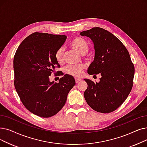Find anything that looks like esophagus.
<instances>
[{
  "label": "esophagus",
  "mask_w": 147,
  "mask_h": 147,
  "mask_svg": "<svg viewBox=\"0 0 147 147\" xmlns=\"http://www.w3.org/2000/svg\"><path fill=\"white\" fill-rule=\"evenodd\" d=\"M80 80H81V79H78V78H75V82H76V84H78V83H79V82H80Z\"/></svg>",
  "instance_id": "34e87169"
}]
</instances>
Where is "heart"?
<instances>
[{
    "label": "heart",
    "mask_w": 147,
    "mask_h": 147,
    "mask_svg": "<svg viewBox=\"0 0 147 147\" xmlns=\"http://www.w3.org/2000/svg\"><path fill=\"white\" fill-rule=\"evenodd\" d=\"M70 46L80 54L86 53L89 50V46L87 42L80 37L74 38L70 42ZM63 54H64V49L63 47L59 48L55 53V58L57 62L60 64L63 62ZM84 68V65L82 63L78 65H70L65 68V72L68 75L74 77H79L82 75Z\"/></svg>",
    "instance_id": "b5f03b06"
}]
</instances>
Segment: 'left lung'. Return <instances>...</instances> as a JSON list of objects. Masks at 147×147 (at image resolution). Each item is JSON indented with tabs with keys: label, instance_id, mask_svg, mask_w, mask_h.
<instances>
[{
	"label": "left lung",
	"instance_id": "1",
	"mask_svg": "<svg viewBox=\"0 0 147 147\" xmlns=\"http://www.w3.org/2000/svg\"><path fill=\"white\" fill-rule=\"evenodd\" d=\"M80 34L90 38L94 45V60L88 73L101 76L98 83L84 79L88 84L85 100L95 111L112 112L124 103L133 86L135 67L129 53L117 37L104 29L95 27Z\"/></svg>",
	"mask_w": 147,
	"mask_h": 147
}]
</instances>
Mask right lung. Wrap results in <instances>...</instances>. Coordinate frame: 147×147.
Listing matches in <instances>:
<instances>
[{
  "mask_svg": "<svg viewBox=\"0 0 147 147\" xmlns=\"http://www.w3.org/2000/svg\"><path fill=\"white\" fill-rule=\"evenodd\" d=\"M66 39L65 35L34 32L22 42L14 55L16 91L24 107L40 117L49 118L58 113L76 84L73 76L67 74L58 83L49 80L52 73H56L55 68H60L55 53Z\"/></svg>",
  "mask_w": 147,
  "mask_h": 147,
  "instance_id": "obj_1",
  "label": "right lung"
}]
</instances>
